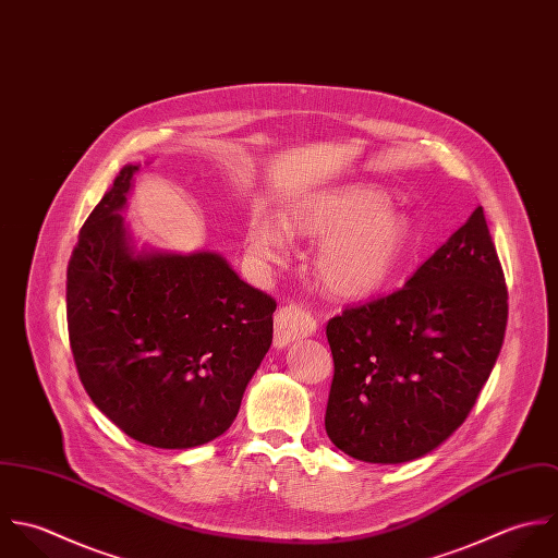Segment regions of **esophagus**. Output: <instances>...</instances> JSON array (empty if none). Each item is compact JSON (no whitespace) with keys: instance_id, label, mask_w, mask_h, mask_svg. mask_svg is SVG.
I'll return each mask as SVG.
<instances>
[{"instance_id":"obj_1","label":"esophagus","mask_w":558,"mask_h":558,"mask_svg":"<svg viewBox=\"0 0 558 558\" xmlns=\"http://www.w3.org/2000/svg\"><path fill=\"white\" fill-rule=\"evenodd\" d=\"M317 330V319L313 317L311 311H306L300 304H289L282 306L276 313V330H274V344L276 347H287L293 340L306 338L315 335Z\"/></svg>"}]
</instances>
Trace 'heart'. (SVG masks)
Instances as JSON below:
<instances>
[{"mask_svg": "<svg viewBox=\"0 0 558 558\" xmlns=\"http://www.w3.org/2000/svg\"><path fill=\"white\" fill-rule=\"evenodd\" d=\"M282 227L289 234L324 236L317 252L319 280L330 293L347 300L379 291L399 267L410 241L408 220L386 207L384 194L364 187L308 198L284 211ZM283 231L263 216L252 218L245 228L252 258L260 265L282 263L289 254Z\"/></svg>", "mask_w": 558, "mask_h": 558, "instance_id": "heart-1", "label": "heart"}]
</instances>
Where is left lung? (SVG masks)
<instances>
[{"label": "left lung", "instance_id": "left-lung-1", "mask_svg": "<svg viewBox=\"0 0 558 558\" xmlns=\"http://www.w3.org/2000/svg\"><path fill=\"white\" fill-rule=\"evenodd\" d=\"M507 300L478 207L401 289L332 317L326 432L336 448L368 463H403L442 445L496 364Z\"/></svg>", "mask_w": 558, "mask_h": 558}]
</instances>
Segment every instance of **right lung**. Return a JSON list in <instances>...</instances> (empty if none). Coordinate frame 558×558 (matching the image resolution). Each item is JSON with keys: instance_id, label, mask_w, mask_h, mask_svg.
Here are the masks:
<instances>
[{"instance_id": "right-lung-1", "label": "right lung", "mask_w": 558, "mask_h": 558, "mask_svg": "<svg viewBox=\"0 0 558 558\" xmlns=\"http://www.w3.org/2000/svg\"><path fill=\"white\" fill-rule=\"evenodd\" d=\"M137 170H120L73 247V360L93 403L129 438L207 445L234 421L271 344L276 300L216 252L135 254L120 209Z\"/></svg>"}]
</instances>
